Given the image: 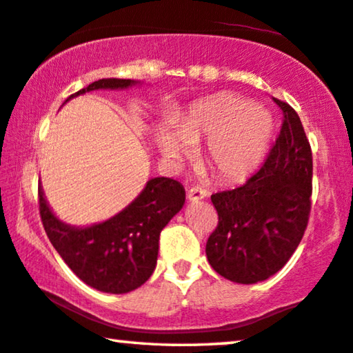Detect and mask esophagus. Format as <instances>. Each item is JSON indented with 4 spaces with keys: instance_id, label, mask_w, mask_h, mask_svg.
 Wrapping results in <instances>:
<instances>
[{
    "instance_id": "1",
    "label": "esophagus",
    "mask_w": 353,
    "mask_h": 353,
    "mask_svg": "<svg viewBox=\"0 0 353 353\" xmlns=\"http://www.w3.org/2000/svg\"><path fill=\"white\" fill-rule=\"evenodd\" d=\"M207 191H205L203 188H200V186H195V188H191L188 191V200L189 202H199V200H202V199H205L207 197Z\"/></svg>"
}]
</instances>
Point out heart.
Segmentation results:
<instances>
[{
    "instance_id": "obj_1",
    "label": "heart",
    "mask_w": 353,
    "mask_h": 353,
    "mask_svg": "<svg viewBox=\"0 0 353 353\" xmlns=\"http://www.w3.org/2000/svg\"><path fill=\"white\" fill-rule=\"evenodd\" d=\"M273 117L267 107L249 104L245 97L219 93L194 104L176 120L175 132L164 131L159 150L170 161L181 159L187 145L207 139L202 159L222 181H238L251 175L267 153Z\"/></svg>"
}]
</instances>
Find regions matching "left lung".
<instances>
[{
    "mask_svg": "<svg viewBox=\"0 0 353 353\" xmlns=\"http://www.w3.org/2000/svg\"><path fill=\"white\" fill-rule=\"evenodd\" d=\"M274 102L284 121L262 169L243 186L211 195L219 222L207 241V259L238 284L278 273L300 245L311 211V146L298 113Z\"/></svg>",
    "mask_w": 353,
    "mask_h": 353,
    "instance_id": "obj_1",
    "label": "left lung"
}]
</instances>
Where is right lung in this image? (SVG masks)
I'll list each match as a JSON object with an SVG mask.
<instances>
[{
  "label": "right lung",
  "instance_id": "add662e5",
  "mask_svg": "<svg viewBox=\"0 0 353 353\" xmlns=\"http://www.w3.org/2000/svg\"><path fill=\"white\" fill-rule=\"evenodd\" d=\"M140 83L131 79H101L69 96L66 102L90 91L128 90ZM184 200L181 183L156 176L146 181L142 192L120 213L97 224L77 227L53 213L39 184L41 219L53 248L85 284L117 295L135 290L153 274L161 230L183 208Z\"/></svg>",
  "mask_w": 353,
  "mask_h": 353
}]
</instances>
